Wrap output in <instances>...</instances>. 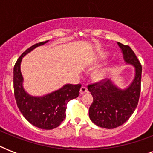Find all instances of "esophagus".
<instances>
[{
    "instance_id": "1",
    "label": "esophagus",
    "mask_w": 153,
    "mask_h": 153,
    "mask_svg": "<svg viewBox=\"0 0 153 153\" xmlns=\"http://www.w3.org/2000/svg\"><path fill=\"white\" fill-rule=\"evenodd\" d=\"M87 91H88V90H87V88H86V86H82L81 88H80V94H83L86 93Z\"/></svg>"
}]
</instances>
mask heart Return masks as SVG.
<instances>
[{
	"instance_id": "obj_1",
	"label": "heart",
	"mask_w": 153,
	"mask_h": 153,
	"mask_svg": "<svg viewBox=\"0 0 153 153\" xmlns=\"http://www.w3.org/2000/svg\"><path fill=\"white\" fill-rule=\"evenodd\" d=\"M105 75H106V71L104 70V71H101L98 72L97 74H96V77L98 79H103Z\"/></svg>"
}]
</instances>
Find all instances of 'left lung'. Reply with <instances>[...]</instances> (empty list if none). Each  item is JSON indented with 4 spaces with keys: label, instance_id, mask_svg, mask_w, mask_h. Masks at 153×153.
<instances>
[{
    "label": "left lung",
    "instance_id": "left-lung-1",
    "mask_svg": "<svg viewBox=\"0 0 153 153\" xmlns=\"http://www.w3.org/2000/svg\"><path fill=\"white\" fill-rule=\"evenodd\" d=\"M123 52L126 63L135 67L136 74L127 89L121 90L109 79L89 84L88 90L94 101L89 109V116L94 123L105 128H114L128 120L137 106L140 94L142 67L135 53L128 45L117 43Z\"/></svg>",
    "mask_w": 153,
    "mask_h": 153
}]
</instances>
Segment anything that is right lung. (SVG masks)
I'll return each instance as SVG.
<instances>
[{
  "instance_id": "right-lung-1",
  "label": "right lung",
  "mask_w": 153,
  "mask_h": 153,
  "mask_svg": "<svg viewBox=\"0 0 153 153\" xmlns=\"http://www.w3.org/2000/svg\"><path fill=\"white\" fill-rule=\"evenodd\" d=\"M47 41L39 42L27 48L16 62L13 68V88L17 106L30 123L43 129H52L59 126L66 117L67 103L79 94L81 84H67L59 90L44 97H32L23 89L20 62L26 54Z\"/></svg>"
}]
</instances>
